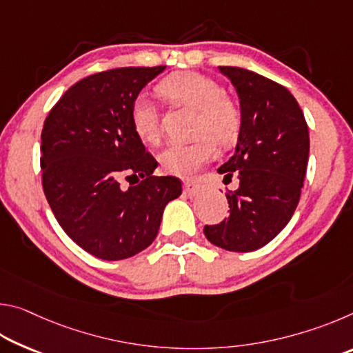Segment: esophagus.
Segmentation results:
<instances>
[{"mask_svg": "<svg viewBox=\"0 0 353 353\" xmlns=\"http://www.w3.org/2000/svg\"><path fill=\"white\" fill-rule=\"evenodd\" d=\"M202 191H204V187H202L199 182L187 181L183 183V194L188 196V198H194V196H199Z\"/></svg>", "mask_w": 353, "mask_h": 353, "instance_id": "1", "label": "esophagus"}]
</instances>
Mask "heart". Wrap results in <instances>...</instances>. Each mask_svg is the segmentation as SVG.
Wrapping results in <instances>:
<instances>
[{"mask_svg": "<svg viewBox=\"0 0 353 353\" xmlns=\"http://www.w3.org/2000/svg\"><path fill=\"white\" fill-rule=\"evenodd\" d=\"M157 93L163 99L196 110L194 140L172 143L160 154L165 171L190 176L216 157V141L229 146L240 135L243 115L235 101L224 97L218 82L194 71L171 74L159 83ZM130 124L139 139L157 143L160 139L159 110L151 99L139 94L130 105Z\"/></svg>", "mask_w": 353, "mask_h": 353, "instance_id": "heart-1", "label": "heart"}]
</instances>
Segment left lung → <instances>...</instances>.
Returning a JSON list of instances; mask_svg holds the SVG:
<instances>
[{
	"mask_svg": "<svg viewBox=\"0 0 353 353\" xmlns=\"http://www.w3.org/2000/svg\"><path fill=\"white\" fill-rule=\"evenodd\" d=\"M219 71L236 88L243 124L235 154L218 172L227 183L236 176L240 187L225 193L229 216L205 225L204 234L214 246L250 252L276 238L294 214L307 172L308 126L283 85L244 68Z\"/></svg>",
	"mask_w": 353,
	"mask_h": 353,
	"instance_id": "8db88e82",
	"label": "left lung"
}]
</instances>
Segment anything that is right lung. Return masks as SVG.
<instances>
[{"mask_svg": "<svg viewBox=\"0 0 353 353\" xmlns=\"http://www.w3.org/2000/svg\"><path fill=\"white\" fill-rule=\"evenodd\" d=\"M166 67L113 68L71 85L41 130V185L71 240L101 260L141 252L159 234L163 208L182 193L130 124V105Z\"/></svg>", "mask_w": 353, "mask_h": 353, "instance_id": "obj_1", "label": "right lung"}]
</instances>
